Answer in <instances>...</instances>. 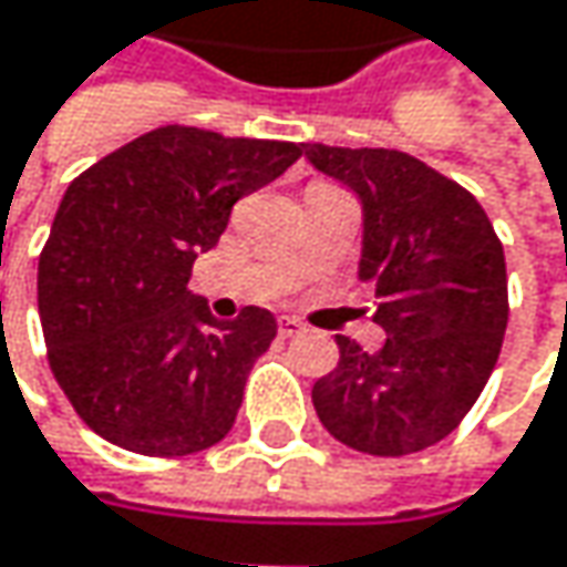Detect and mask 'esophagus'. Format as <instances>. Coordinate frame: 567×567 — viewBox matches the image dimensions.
<instances>
[{"label":"esophagus","instance_id":"esophagus-1","mask_svg":"<svg viewBox=\"0 0 567 567\" xmlns=\"http://www.w3.org/2000/svg\"><path fill=\"white\" fill-rule=\"evenodd\" d=\"M301 331H305V324H301L295 315H282V318H279V334H282V338H295V334H301Z\"/></svg>","mask_w":567,"mask_h":567}]
</instances>
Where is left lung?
I'll return each mask as SVG.
<instances>
[{
    "label": "left lung",
    "instance_id": "obj_1",
    "mask_svg": "<svg viewBox=\"0 0 567 567\" xmlns=\"http://www.w3.org/2000/svg\"><path fill=\"white\" fill-rule=\"evenodd\" d=\"M361 203L358 279L374 285L378 351L338 334L315 381L324 430L351 450L406 456L440 443L483 394L509 321L506 256L476 196L400 151L301 144Z\"/></svg>",
    "mask_w": 567,
    "mask_h": 567
}]
</instances>
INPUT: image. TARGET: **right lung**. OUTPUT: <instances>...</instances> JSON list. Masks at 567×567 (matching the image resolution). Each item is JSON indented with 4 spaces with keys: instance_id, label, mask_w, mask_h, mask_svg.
Masks as SVG:
<instances>
[{
    "instance_id": "obj_1",
    "label": "right lung",
    "mask_w": 567,
    "mask_h": 567,
    "mask_svg": "<svg viewBox=\"0 0 567 567\" xmlns=\"http://www.w3.org/2000/svg\"><path fill=\"white\" fill-rule=\"evenodd\" d=\"M298 157V144L171 124L64 189L39 259V315L52 374L97 436L186 456L229 433L276 315L249 305L219 321L186 282L233 203Z\"/></svg>"
}]
</instances>
